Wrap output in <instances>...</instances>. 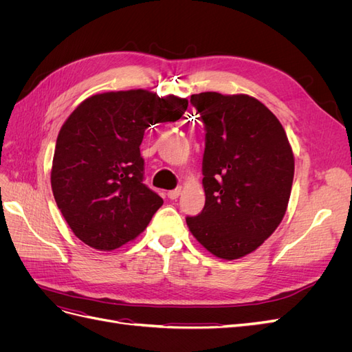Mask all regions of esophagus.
<instances>
[{
    "instance_id": "34e87169",
    "label": "esophagus",
    "mask_w": 352,
    "mask_h": 352,
    "mask_svg": "<svg viewBox=\"0 0 352 352\" xmlns=\"http://www.w3.org/2000/svg\"><path fill=\"white\" fill-rule=\"evenodd\" d=\"M182 194V189L180 188H176V189H173V190H168L167 192V197L170 198V199H176V198H179V195Z\"/></svg>"
}]
</instances>
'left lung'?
<instances>
[{
  "label": "left lung",
  "instance_id": "left-lung-1",
  "mask_svg": "<svg viewBox=\"0 0 352 352\" xmlns=\"http://www.w3.org/2000/svg\"><path fill=\"white\" fill-rule=\"evenodd\" d=\"M206 129V206L186 217L195 239L223 260L257 250L278 229L289 202L294 153L280 122L245 94L190 97Z\"/></svg>",
  "mask_w": 352,
  "mask_h": 352
}]
</instances>
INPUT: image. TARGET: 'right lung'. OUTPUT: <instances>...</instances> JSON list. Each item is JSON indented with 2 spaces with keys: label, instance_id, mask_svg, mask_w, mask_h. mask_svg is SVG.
<instances>
[{
  "label": "right lung",
  "instance_id": "obj_1",
  "mask_svg": "<svg viewBox=\"0 0 352 352\" xmlns=\"http://www.w3.org/2000/svg\"><path fill=\"white\" fill-rule=\"evenodd\" d=\"M188 100L145 89L104 92L82 101L61 126L51 188L82 242L111 251L145 230L163 206L144 184L140 145L146 127L176 122Z\"/></svg>",
  "mask_w": 352,
  "mask_h": 352
}]
</instances>
